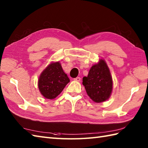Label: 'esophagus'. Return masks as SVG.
<instances>
[{
	"mask_svg": "<svg viewBox=\"0 0 148 148\" xmlns=\"http://www.w3.org/2000/svg\"><path fill=\"white\" fill-rule=\"evenodd\" d=\"M74 80L76 81H81V77H77L76 78H74Z\"/></svg>",
	"mask_w": 148,
	"mask_h": 148,
	"instance_id": "1",
	"label": "esophagus"
}]
</instances>
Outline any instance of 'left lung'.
Here are the masks:
<instances>
[{
  "label": "left lung",
  "instance_id": "obj_1",
  "mask_svg": "<svg viewBox=\"0 0 148 148\" xmlns=\"http://www.w3.org/2000/svg\"><path fill=\"white\" fill-rule=\"evenodd\" d=\"M83 84L91 99L95 102L106 101L111 95L112 81L106 63L100 60L91 67L88 76L83 78Z\"/></svg>",
  "mask_w": 148,
  "mask_h": 148
}]
</instances>
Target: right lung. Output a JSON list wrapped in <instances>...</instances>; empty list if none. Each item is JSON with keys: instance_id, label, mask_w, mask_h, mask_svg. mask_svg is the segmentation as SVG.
I'll return each instance as SVG.
<instances>
[{"instance_id": "1", "label": "right lung", "mask_w": 148, "mask_h": 148, "mask_svg": "<svg viewBox=\"0 0 148 148\" xmlns=\"http://www.w3.org/2000/svg\"><path fill=\"white\" fill-rule=\"evenodd\" d=\"M70 81L59 62L52 63L40 74L38 81L39 91L46 99L56 98Z\"/></svg>"}]
</instances>
